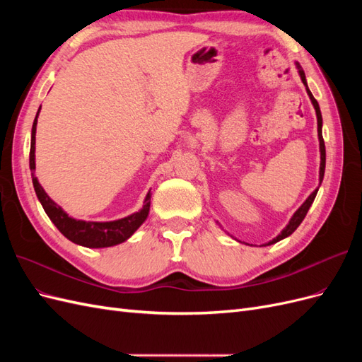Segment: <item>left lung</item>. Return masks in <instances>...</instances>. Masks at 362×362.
<instances>
[{"mask_svg":"<svg viewBox=\"0 0 362 362\" xmlns=\"http://www.w3.org/2000/svg\"><path fill=\"white\" fill-rule=\"evenodd\" d=\"M296 68H298V71H299L300 80H302V83H303V84H305V87H306V93H308L310 100H311V103H313V105H314V108H315V115H317V133H319V144H320V172H319V180H320V184H322L323 177H325V166H326V149H325V141H323V134H322V124H323V120H322L320 107H319V103L315 101V98L313 96V93H311V92H310V89H308V84H306L305 72H303L302 66H300L299 63H296ZM317 192H319V189H315V190L308 196V199H306V201L299 206V210L293 214V217L290 218L288 225L282 229L281 234H279L278 237L273 238V240H270V242H269L267 245H264V246H269V245H273V243H278L279 240H282V238H286V237L291 235V234L296 231V229H298V226L302 223V221L305 218L306 213H308L311 204L314 202Z\"/></svg>","mask_w":362,"mask_h":362,"instance_id":"left-lung-1","label":"left lung"}]
</instances>
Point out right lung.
Returning <instances> with one entry per match:
<instances>
[{"mask_svg": "<svg viewBox=\"0 0 362 362\" xmlns=\"http://www.w3.org/2000/svg\"><path fill=\"white\" fill-rule=\"evenodd\" d=\"M40 108L37 110V115L35 117V122H33L31 128V146H30V170L33 185H35V192L37 198L43 206V210L51 218V222L57 226L59 231L71 240L72 243L80 245L84 247H110L116 246L119 243H124L133 235L137 228L146 221L149 214V206H151V192H148L145 198V205L140 211L129 214L124 218H119V221L112 222H86V221H76L74 217H69L66 213L63 211V208L54 202L47 192L42 189L37 178L35 177V149H36V125H37V116H39Z\"/></svg>", "mask_w": 362, "mask_h": 362, "instance_id": "1", "label": "right lung"}]
</instances>
